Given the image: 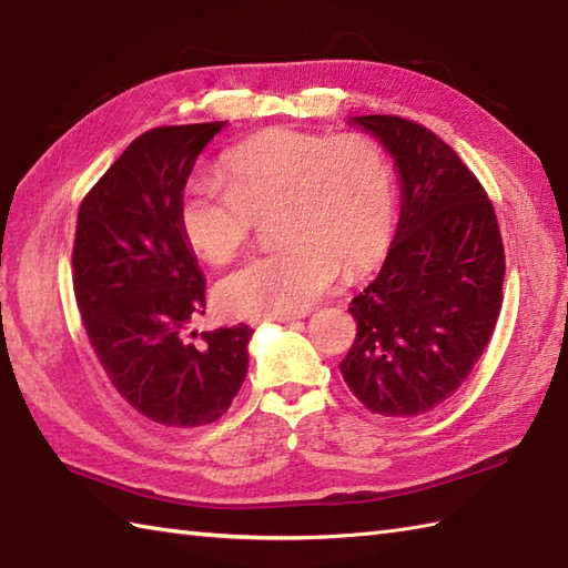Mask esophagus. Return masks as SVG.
<instances>
[{
  "instance_id": "1",
  "label": "esophagus",
  "mask_w": 568,
  "mask_h": 568,
  "mask_svg": "<svg viewBox=\"0 0 568 568\" xmlns=\"http://www.w3.org/2000/svg\"><path fill=\"white\" fill-rule=\"evenodd\" d=\"M265 320H275V322H295L297 317L295 315H283V317H261V320H251L253 324H258V322H265Z\"/></svg>"
}]
</instances>
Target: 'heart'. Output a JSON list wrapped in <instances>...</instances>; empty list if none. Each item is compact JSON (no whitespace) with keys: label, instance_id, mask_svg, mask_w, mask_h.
Instances as JSON below:
<instances>
[{"label":"heart","instance_id":"heart-1","mask_svg":"<svg viewBox=\"0 0 568 568\" xmlns=\"http://www.w3.org/2000/svg\"><path fill=\"white\" fill-rule=\"evenodd\" d=\"M216 180L187 185L178 224L210 263L232 261L261 214L283 246L241 263L214 285L229 317L300 315L346 275H364L388 248L395 173L376 141L291 126L263 129L224 151Z\"/></svg>","mask_w":568,"mask_h":568}]
</instances>
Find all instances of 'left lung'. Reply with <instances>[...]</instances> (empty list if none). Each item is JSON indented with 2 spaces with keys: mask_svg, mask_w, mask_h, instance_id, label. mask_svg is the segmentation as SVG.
<instances>
[{
  "mask_svg": "<svg viewBox=\"0 0 568 568\" xmlns=\"http://www.w3.org/2000/svg\"><path fill=\"white\" fill-rule=\"evenodd\" d=\"M354 122L395 155L403 210L378 277L348 307L356 339L339 371L371 413L417 417L486 352L503 307V236L488 192L434 131L395 114Z\"/></svg>",
  "mask_w": 568,
  "mask_h": 568,
  "instance_id": "obj_1",
  "label": "left lung"
}]
</instances>
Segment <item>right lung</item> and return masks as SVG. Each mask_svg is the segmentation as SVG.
Masks as SVG:
<instances>
[{
  "label": "right lung",
  "mask_w": 568,
  "mask_h": 568,
  "mask_svg": "<svg viewBox=\"0 0 568 568\" xmlns=\"http://www.w3.org/2000/svg\"><path fill=\"white\" fill-rule=\"evenodd\" d=\"M226 122L155 126L82 197L72 291L94 356L124 400L163 427L220 419L248 371L253 329L202 332L204 275L178 207L200 151Z\"/></svg>",
  "instance_id": "right-lung-1"
}]
</instances>
